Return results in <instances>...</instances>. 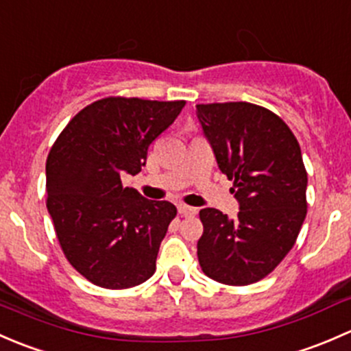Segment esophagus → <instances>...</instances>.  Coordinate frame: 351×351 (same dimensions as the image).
I'll return each mask as SVG.
<instances>
[{
    "label": "esophagus",
    "mask_w": 351,
    "mask_h": 351,
    "mask_svg": "<svg viewBox=\"0 0 351 351\" xmlns=\"http://www.w3.org/2000/svg\"><path fill=\"white\" fill-rule=\"evenodd\" d=\"M178 210H180V214H182V215H190V217H192V215H197L198 208L182 204V205H178Z\"/></svg>",
    "instance_id": "obj_1"
}]
</instances>
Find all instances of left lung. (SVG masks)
I'll return each instance as SVG.
<instances>
[{
    "label": "left lung",
    "instance_id": "1",
    "mask_svg": "<svg viewBox=\"0 0 351 351\" xmlns=\"http://www.w3.org/2000/svg\"><path fill=\"white\" fill-rule=\"evenodd\" d=\"M197 119L239 204L234 219L202 208L198 261L212 280L254 284L292 250L306 219L300 146L280 117L246 101L197 105Z\"/></svg>",
    "mask_w": 351,
    "mask_h": 351
}]
</instances>
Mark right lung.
<instances>
[{
  "mask_svg": "<svg viewBox=\"0 0 351 351\" xmlns=\"http://www.w3.org/2000/svg\"><path fill=\"white\" fill-rule=\"evenodd\" d=\"M185 101L110 97L73 117L45 165L47 210L67 261L91 284L129 289L156 270L176 207L147 200L120 176L137 175L147 147Z\"/></svg>",
  "mask_w": 351,
  "mask_h": 351,
  "instance_id": "1",
  "label": "right lung"
}]
</instances>
